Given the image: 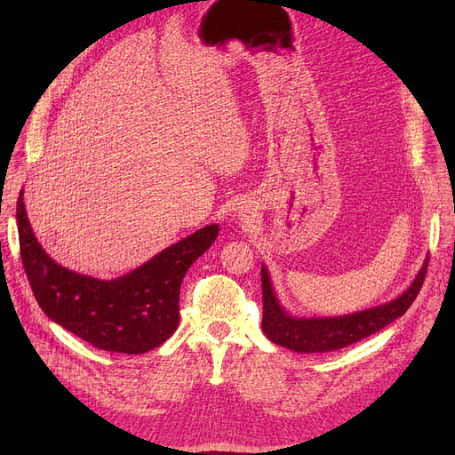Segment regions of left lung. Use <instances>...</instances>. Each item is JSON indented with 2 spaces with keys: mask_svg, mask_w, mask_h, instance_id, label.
<instances>
[{
  "mask_svg": "<svg viewBox=\"0 0 455 455\" xmlns=\"http://www.w3.org/2000/svg\"><path fill=\"white\" fill-rule=\"evenodd\" d=\"M426 271L427 258L417 278L408 288V291L387 304H381L343 317L299 319L291 317L278 304L269 280V273L261 266V295H264V319H261V330H264V333L273 343L295 352L317 354L339 350L343 347H348L355 341H362L372 336V333L386 328L389 323L408 312V307L413 304L422 288Z\"/></svg>",
  "mask_w": 455,
  "mask_h": 455,
  "instance_id": "obj_1",
  "label": "left lung"
}]
</instances>
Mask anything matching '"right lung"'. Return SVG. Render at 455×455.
Masks as SVG:
<instances>
[{"label": "right lung", "mask_w": 455, "mask_h": 455, "mask_svg": "<svg viewBox=\"0 0 455 455\" xmlns=\"http://www.w3.org/2000/svg\"><path fill=\"white\" fill-rule=\"evenodd\" d=\"M21 264L42 312L95 348L143 354L160 347L179 326L180 283L208 251L220 227L208 225L164 249L132 273L100 280L59 266L31 230L23 191L16 204Z\"/></svg>", "instance_id": "1"}]
</instances>
